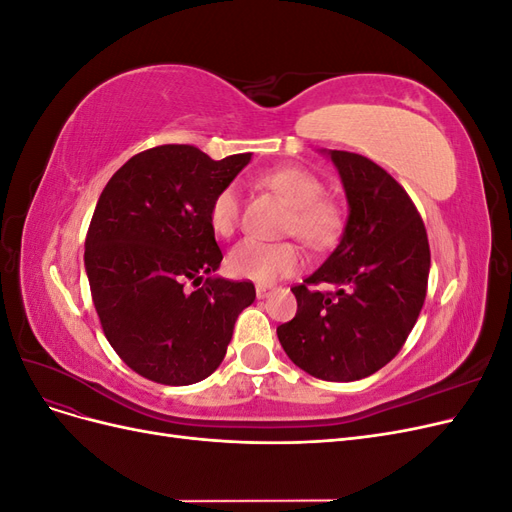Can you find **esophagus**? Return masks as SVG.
Listing matches in <instances>:
<instances>
[{
  "mask_svg": "<svg viewBox=\"0 0 512 512\" xmlns=\"http://www.w3.org/2000/svg\"><path fill=\"white\" fill-rule=\"evenodd\" d=\"M256 294H258V299H267V297H271V294H273V286L258 284L256 286Z\"/></svg>",
  "mask_w": 512,
  "mask_h": 512,
  "instance_id": "esophagus-1",
  "label": "esophagus"
}]
</instances>
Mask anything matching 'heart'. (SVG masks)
Segmentation results:
<instances>
[{
	"label": "heart",
	"mask_w": 512,
	"mask_h": 512,
	"mask_svg": "<svg viewBox=\"0 0 512 512\" xmlns=\"http://www.w3.org/2000/svg\"><path fill=\"white\" fill-rule=\"evenodd\" d=\"M265 185L282 194L292 205L288 230L309 247L324 250L333 245L344 228V211L335 200L322 198L324 183L301 166L275 168L262 177ZM241 218V185L228 183L209 205V226L218 237H232ZM305 265L301 247L292 241L267 243L247 239L228 254L226 267L235 277L252 282H275L297 273Z\"/></svg>",
	"instance_id": "1"
}]
</instances>
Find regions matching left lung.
<instances>
[{"mask_svg": "<svg viewBox=\"0 0 512 512\" xmlns=\"http://www.w3.org/2000/svg\"><path fill=\"white\" fill-rule=\"evenodd\" d=\"M329 156L348 196V222L324 265L292 286L297 316L277 337L309 376L352 382L404 348L425 303L431 254L421 213L382 166L350 151ZM327 285L334 290L322 291Z\"/></svg>", "mask_w": 512, "mask_h": 512, "instance_id": "1", "label": "left lung"}]
</instances>
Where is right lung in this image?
I'll use <instances>...</instances> for the list:
<instances>
[{
  "label": "right lung",
  "mask_w": 512,
  "mask_h": 512,
  "mask_svg": "<svg viewBox=\"0 0 512 512\" xmlns=\"http://www.w3.org/2000/svg\"><path fill=\"white\" fill-rule=\"evenodd\" d=\"M250 158L160 145L132 156L102 190L85 269L108 344L138 376L168 386L205 380L254 303L250 280L211 277L222 250L209 226L213 196Z\"/></svg>",
  "instance_id": "1"
}]
</instances>
